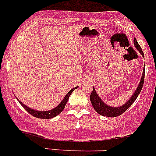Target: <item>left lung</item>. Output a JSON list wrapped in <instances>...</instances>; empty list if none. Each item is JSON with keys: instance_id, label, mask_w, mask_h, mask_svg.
<instances>
[{"instance_id": "left-lung-1", "label": "left lung", "mask_w": 156, "mask_h": 156, "mask_svg": "<svg viewBox=\"0 0 156 156\" xmlns=\"http://www.w3.org/2000/svg\"><path fill=\"white\" fill-rule=\"evenodd\" d=\"M134 46L136 47L137 50L140 51V53L144 56V53H143V51L140 48V46L139 45V44L137 43V40L134 39ZM144 71H143L142 73V77H141V80H140V82L139 83L138 87H137V90H135L134 94L132 95V97L129 98V100L127 102L125 105H123L122 106L120 107H110V106L107 105L106 104H105L103 102L101 99L98 97V95L97 94L96 91H95L94 88L93 87V90H92L91 94H90V101H91V104L93 105L94 108L95 109V111L97 112L98 113H99L100 115H104V116H108V117H115L119 116V115H122L124 112H126L128 108L130 107L132 104L135 101V100L137 99V96L139 95V94L140 93L141 90H142L143 84H144Z\"/></svg>"}]
</instances>
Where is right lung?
Segmentation results:
<instances>
[{
  "mask_svg": "<svg viewBox=\"0 0 156 156\" xmlns=\"http://www.w3.org/2000/svg\"><path fill=\"white\" fill-rule=\"evenodd\" d=\"M76 88L77 87L73 88L71 90H69V92H68V94L66 95V97L64 98V99L62 101V102L60 103V104H59L56 107V108H55L54 109H52V110H50V111H46V112L37 111V110L32 109V108H30L29 107H27V106L24 105H23V103L20 101H19V103L22 105V106H23V108L27 110L29 113L31 114L33 116L37 117V118H39V119H51V118H53V117H55V116H56V115H58V114L60 113V112H61L63 109H64L65 106H66V103H67V101H68L69 98L70 94H71L72 92L75 89H76Z\"/></svg>",
  "mask_w": 156,
  "mask_h": 156,
  "instance_id": "1",
  "label": "right lung"
}]
</instances>
